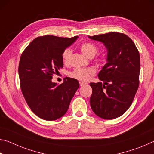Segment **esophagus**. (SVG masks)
Here are the masks:
<instances>
[{
  "label": "esophagus",
  "mask_w": 154,
  "mask_h": 154,
  "mask_svg": "<svg viewBox=\"0 0 154 154\" xmlns=\"http://www.w3.org/2000/svg\"><path fill=\"white\" fill-rule=\"evenodd\" d=\"M79 84H80V86H83V85L87 84V83H85V82H79Z\"/></svg>",
  "instance_id": "1"
}]
</instances>
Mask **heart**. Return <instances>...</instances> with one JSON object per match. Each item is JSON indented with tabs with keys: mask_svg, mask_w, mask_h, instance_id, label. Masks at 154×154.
<instances>
[{
	"mask_svg": "<svg viewBox=\"0 0 154 154\" xmlns=\"http://www.w3.org/2000/svg\"><path fill=\"white\" fill-rule=\"evenodd\" d=\"M81 51L85 56L88 58H93L96 55L98 51V48L94 44L89 42H85L82 44L80 46ZM71 55V50L70 49H66L62 54V60L64 63H67L69 62L70 57ZM95 73V69L92 67H86V68H77L73 70L69 73V76L74 78L82 82H86Z\"/></svg>",
	"mask_w": 154,
	"mask_h": 154,
	"instance_id": "b5f03b06",
	"label": "heart"
}]
</instances>
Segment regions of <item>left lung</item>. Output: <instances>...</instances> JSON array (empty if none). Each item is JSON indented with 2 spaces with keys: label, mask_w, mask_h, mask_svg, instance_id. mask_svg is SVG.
<instances>
[{
  "label": "left lung",
  "mask_w": 154,
  "mask_h": 154,
  "mask_svg": "<svg viewBox=\"0 0 154 154\" xmlns=\"http://www.w3.org/2000/svg\"><path fill=\"white\" fill-rule=\"evenodd\" d=\"M88 37L103 43L107 52L106 63L98 75L103 83H90L91 108L103 119L117 118L128 109L139 88V51L124 34L113 32Z\"/></svg>",
  "instance_id": "left-lung-1"
}]
</instances>
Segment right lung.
I'll return each mask as SVG.
<instances>
[{"instance_id": "1", "label": "right lung", "mask_w": 154, "mask_h": 154, "mask_svg": "<svg viewBox=\"0 0 154 154\" xmlns=\"http://www.w3.org/2000/svg\"><path fill=\"white\" fill-rule=\"evenodd\" d=\"M77 38L40 36L21 56L18 69L21 90L31 110L44 120H56L63 116L79 87V82L73 78L65 77L62 84L51 81L52 76L63 67V51Z\"/></svg>"}]
</instances>
